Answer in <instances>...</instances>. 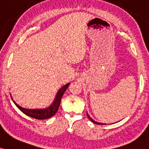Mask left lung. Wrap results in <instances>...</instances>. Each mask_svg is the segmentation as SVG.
<instances>
[{
	"label": "left lung",
	"mask_w": 149,
	"mask_h": 149,
	"mask_svg": "<svg viewBox=\"0 0 149 149\" xmlns=\"http://www.w3.org/2000/svg\"><path fill=\"white\" fill-rule=\"evenodd\" d=\"M87 116H88V117H89V119H90V120H91V121H92V122L94 123H96V124H98V125H106V124H105V123H98V122H96V121H94V120H93V119H92V118H91L90 116H89V114H88L87 113Z\"/></svg>",
	"instance_id": "8db88e82"
}]
</instances>
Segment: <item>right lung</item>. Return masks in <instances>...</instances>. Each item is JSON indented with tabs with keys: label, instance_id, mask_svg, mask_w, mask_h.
Instances as JSON below:
<instances>
[{
	"label": "right lung",
	"instance_id": "1",
	"mask_svg": "<svg viewBox=\"0 0 149 149\" xmlns=\"http://www.w3.org/2000/svg\"><path fill=\"white\" fill-rule=\"evenodd\" d=\"M70 83L67 84L66 85H64V87H62L60 90L57 92L56 98H55L54 101L51 105V106L47 107L46 109H42V110H30V109H26L23 108V107L19 106L18 104H17L15 101L13 100V102L17 105L18 108L23 113L26 114L27 116H29L30 117L34 118L36 119H46L48 118H51L53 116L54 114L56 113L58 110L59 107H60V102H61V98H62V96H63L64 93L65 92L66 89H67V87H69Z\"/></svg>",
	"mask_w": 149,
	"mask_h": 149
}]
</instances>
